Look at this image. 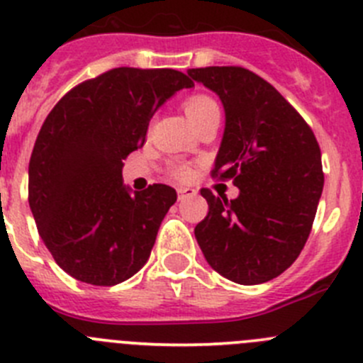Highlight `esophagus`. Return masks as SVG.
I'll return each mask as SVG.
<instances>
[{"instance_id": "34e87169", "label": "esophagus", "mask_w": 363, "mask_h": 363, "mask_svg": "<svg viewBox=\"0 0 363 363\" xmlns=\"http://www.w3.org/2000/svg\"><path fill=\"white\" fill-rule=\"evenodd\" d=\"M195 195H196V189H193V188H177L179 200L189 199V196H195Z\"/></svg>"}]
</instances>
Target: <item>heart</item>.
Instances as JSON below:
<instances>
[{"mask_svg": "<svg viewBox=\"0 0 363 363\" xmlns=\"http://www.w3.org/2000/svg\"><path fill=\"white\" fill-rule=\"evenodd\" d=\"M184 111L189 121H191V124L199 125L209 115L220 113V108H218L216 101L213 97L206 96V94H196V96L188 97L184 101ZM170 175L175 179H181V181H186L191 175V168L184 163H174L170 164Z\"/></svg>", "mask_w": 363, "mask_h": 363, "instance_id": "1", "label": "heart"}]
</instances>
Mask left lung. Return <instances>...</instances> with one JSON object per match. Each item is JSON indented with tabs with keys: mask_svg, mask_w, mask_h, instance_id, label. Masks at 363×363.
I'll return each instance as SVG.
<instances>
[{
	"mask_svg": "<svg viewBox=\"0 0 363 363\" xmlns=\"http://www.w3.org/2000/svg\"><path fill=\"white\" fill-rule=\"evenodd\" d=\"M220 96L225 133L213 177L232 179L239 196L200 189L209 213L195 227L207 262L242 286L273 280L298 259L325 184L311 125L273 84L245 67L189 69Z\"/></svg>",
	"mask_w": 363,
	"mask_h": 363,
	"instance_id": "left-lung-1",
	"label": "left lung"
}]
</instances>
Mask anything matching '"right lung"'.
<instances>
[{
  "label": "right lung",
  "mask_w": 363,
  "mask_h": 363,
  "mask_svg": "<svg viewBox=\"0 0 363 363\" xmlns=\"http://www.w3.org/2000/svg\"><path fill=\"white\" fill-rule=\"evenodd\" d=\"M193 81L174 69L118 67L74 86L42 124L28 168V202L52 259L92 286H117L149 260L167 184L129 193L122 161L145 143L157 108Z\"/></svg>",
  "instance_id": "1"
}]
</instances>
